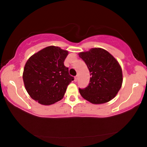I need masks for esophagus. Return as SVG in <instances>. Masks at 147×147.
Here are the masks:
<instances>
[{
  "instance_id": "34e87169",
  "label": "esophagus",
  "mask_w": 147,
  "mask_h": 147,
  "mask_svg": "<svg viewBox=\"0 0 147 147\" xmlns=\"http://www.w3.org/2000/svg\"><path fill=\"white\" fill-rule=\"evenodd\" d=\"M77 80H78V76H76L75 77H74V82H76Z\"/></svg>"
}]
</instances>
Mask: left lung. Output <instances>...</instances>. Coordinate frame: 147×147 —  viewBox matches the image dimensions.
<instances>
[{"mask_svg":"<svg viewBox=\"0 0 147 147\" xmlns=\"http://www.w3.org/2000/svg\"><path fill=\"white\" fill-rule=\"evenodd\" d=\"M78 55L87 65L91 76L88 86L79 89L81 96L94 104L112 100L123 84V72L118 61L101 48L91 49Z\"/></svg>","mask_w":147,"mask_h":147,"instance_id":"left-lung-1","label":"left lung"}]
</instances>
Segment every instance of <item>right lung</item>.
I'll return each mask as SVG.
<instances>
[{
    "instance_id": "1",
    "label": "right lung",
    "mask_w": 147,
    "mask_h": 147,
    "mask_svg": "<svg viewBox=\"0 0 147 147\" xmlns=\"http://www.w3.org/2000/svg\"><path fill=\"white\" fill-rule=\"evenodd\" d=\"M68 51L49 46L33 54L24 65L23 78L30 97L42 105L61 100L74 78L63 62Z\"/></svg>"
}]
</instances>
